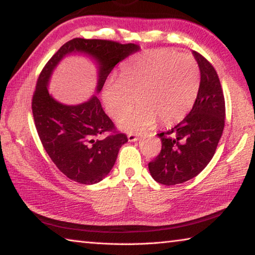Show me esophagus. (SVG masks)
<instances>
[{
    "instance_id": "1",
    "label": "esophagus",
    "mask_w": 255,
    "mask_h": 255,
    "mask_svg": "<svg viewBox=\"0 0 255 255\" xmlns=\"http://www.w3.org/2000/svg\"><path fill=\"white\" fill-rule=\"evenodd\" d=\"M128 140L129 141H136L140 138V135H138V133H128Z\"/></svg>"
}]
</instances>
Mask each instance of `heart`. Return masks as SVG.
Segmentation results:
<instances>
[{
	"label": "heart",
	"mask_w": 255,
	"mask_h": 255,
	"mask_svg": "<svg viewBox=\"0 0 255 255\" xmlns=\"http://www.w3.org/2000/svg\"><path fill=\"white\" fill-rule=\"evenodd\" d=\"M199 68L191 56L166 49H153L131 58L102 91L111 118L120 120L132 109L134 99L141 106L120 122L125 131H139L180 122L193 106L199 89Z\"/></svg>",
	"instance_id": "1"
}]
</instances>
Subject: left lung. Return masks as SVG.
Masks as SVG:
<instances>
[{"mask_svg": "<svg viewBox=\"0 0 255 255\" xmlns=\"http://www.w3.org/2000/svg\"><path fill=\"white\" fill-rule=\"evenodd\" d=\"M200 70V85L191 111L170 130L157 133L162 149L148 170L164 185L183 183L208 165L225 126V99L213 65L192 51Z\"/></svg>", "mask_w": 255, "mask_h": 255, "instance_id": "1", "label": "left lung"}]
</instances>
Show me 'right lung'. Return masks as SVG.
Segmentation results:
<instances>
[{
	"mask_svg": "<svg viewBox=\"0 0 255 255\" xmlns=\"http://www.w3.org/2000/svg\"><path fill=\"white\" fill-rule=\"evenodd\" d=\"M139 49L136 44L75 38L60 47L41 71L32 98L34 125L47 154L68 179L82 184L100 182L114 167L119 149L128 138L115 131L114 123L97 96L79 105L56 100L48 91L54 70L67 56H86L98 68L99 94L114 67ZM107 131L113 133L103 140L95 138Z\"/></svg>",
	"mask_w": 255,
	"mask_h": 255,
	"instance_id": "1",
	"label": "right lung"
}]
</instances>
